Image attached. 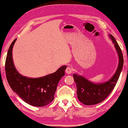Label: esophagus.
Returning <instances> with one entry per match:
<instances>
[{
	"instance_id": "esophagus-1",
	"label": "esophagus",
	"mask_w": 128,
	"mask_h": 128,
	"mask_svg": "<svg viewBox=\"0 0 128 128\" xmlns=\"http://www.w3.org/2000/svg\"><path fill=\"white\" fill-rule=\"evenodd\" d=\"M72 71H73V69L72 68H70V67H67V68L66 69V73H68V74H71L72 73Z\"/></svg>"
}]
</instances>
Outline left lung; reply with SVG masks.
<instances>
[{"label": "left lung", "instance_id": "left-lung-1", "mask_svg": "<svg viewBox=\"0 0 128 128\" xmlns=\"http://www.w3.org/2000/svg\"><path fill=\"white\" fill-rule=\"evenodd\" d=\"M114 43L119 56V64L114 75L108 81L100 84L92 83L83 76L73 74V76L77 87V95L80 102L87 106L95 105L102 102L114 90L120 78L124 64V58L122 50L115 38L109 35Z\"/></svg>", "mask_w": 128, "mask_h": 128}]
</instances>
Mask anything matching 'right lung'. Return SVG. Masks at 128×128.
Instances as JSON below:
<instances>
[{
	"mask_svg": "<svg viewBox=\"0 0 128 128\" xmlns=\"http://www.w3.org/2000/svg\"><path fill=\"white\" fill-rule=\"evenodd\" d=\"M17 39L8 48L5 62V71L8 83L12 90L26 102L36 106H44L54 99L59 80L64 76L66 66L59 68L55 72L39 78H28L19 74L14 66L12 50Z\"/></svg>",
	"mask_w": 128,
	"mask_h": 128,
	"instance_id": "1",
	"label": "right lung"
}]
</instances>
